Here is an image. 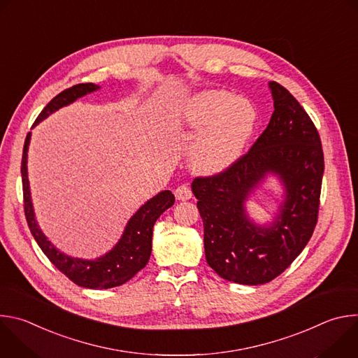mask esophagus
Returning <instances> with one entry per match:
<instances>
[{"mask_svg": "<svg viewBox=\"0 0 358 358\" xmlns=\"http://www.w3.org/2000/svg\"><path fill=\"white\" fill-rule=\"evenodd\" d=\"M174 194H176V198L180 199V201H187V199H189L192 196V192H191L188 185H178L176 188Z\"/></svg>", "mask_w": 358, "mask_h": 358, "instance_id": "obj_1", "label": "esophagus"}]
</instances>
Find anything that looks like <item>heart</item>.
I'll list each match as a JSON object with an SVG mask.
<instances>
[{"instance_id":"obj_1","label":"heart","mask_w":358,"mask_h":358,"mask_svg":"<svg viewBox=\"0 0 358 358\" xmlns=\"http://www.w3.org/2000/svg\"><path fill=\"white\" fill-rule=\"evenodd\" d=\"M181 120L194 130L204 127L189 151L192 167L199 173H218L239 157L257 113L246 99L234 97L228 90H206L187 101Z\"/></svg>"}]
</instances>
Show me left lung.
I'll list each match as a JSON object with an SVG mask.
<instances>
[{
  "mask_svg": "<svg viewBox=\"0 0 358 358\" xmlns=\"http://www.w3.org/2000/svg\"><path fill=\"white\" fill-rule=\"evenodd\" d=\"M275 112L248 152L228 169L195 177L192 192L203 222L208 265L241 285L278 278L308 245L317 224L324 156L319 131L286 87L271 82ZM276 173L287 201L271 227L245 217L243 203L266 176Z\"/></svg>",
  "mask_w": 358,
  "mask_h": 358,
  "instance_id": "1",
  "label": "left lung"
}]
</instances>
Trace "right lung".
Listing matches in <instances>:
<instances>
[{
    "mask_svg": "<svg viewBox=\"0 0 358 358\" xmlns=\"http://www.w3.org/2000/svg\"><path fill=\"white\" fill-rule=\"evenodd\" d=\"M96 89H99V86H96L94 83H79L69 89H65L43 108V110L36 117L34 126L38 124L41 120L46 119L50 113L57 112L58 109L72 103L78 97L85 96L86 93H90ZM29 138L31 133L27 134L21 162L24 211L29 231L35 238L36 243L39 245V248L42 249V252L69 280L82 287L110 289L130 280L138 271H141L147 265L151 255L152 227H155L156 221L166 210L173 207V203L176 201L174 194L166 189L148 199L130 218L120 241L109 253L105 255V257H101L96 261H83L66 257V255L59 252L46 239V236L42 234L35 221L27 173V151Z\"/></svg>",
    "mask_w": 358,
    "mask_h": 358,
    "instance_id": "right-lung-1",
    "label": "right lung"
}]
</instances>
